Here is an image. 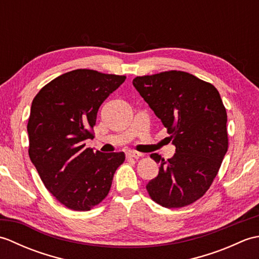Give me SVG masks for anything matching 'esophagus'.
I'll return each instance as SVG.
<instances>
[{"instance_id": "1", "label": "esophagus", "mask_w": 259, "mask_h": 259, "mask_svg": "<svg viewBox=\"0 0 259 259\" xmlns=\"http://www.w3.org/2000/svg\"><path fill=\"white\" fill-rule=\"evenodd\" d=\"M125 155L128 158H139L142 156V153L138 152V151H135V150H128L125 152Z\"/></svg>"}]
</instances>
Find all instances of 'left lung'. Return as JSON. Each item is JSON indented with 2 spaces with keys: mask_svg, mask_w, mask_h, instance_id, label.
I'll return each instance as SVG.
<instances>
[{
  "mask_svg": "<svg viewBox=\"0 0 259 259\" xmlns=\"http://www.w3.org/2000/svg\"><path fill=\"white\" fill-rule=\"evenodd\" d=\"M134 87L166 126L176 146L172 158L158 153L159 174L146 186L166 208L188 206L211 186L228 149L227 112L211 83L184 71L137 76Z\"/></svg>",
  "mask_w": 259,
  "mask_h": 259,
  "instance_id": "left-lung-1",
  "label": "left lung"
}]
</instances>
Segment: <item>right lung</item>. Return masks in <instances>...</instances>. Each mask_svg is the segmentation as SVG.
I'll return each instance as SVG.
<instances>
[{
    "label": "right lung",
    "instance_id": "right-lung-1",
    "mask_svg": "<svg viewBox=\"0 0 259 259\" xmlns=\"http://www.w3.org/2000/svg\"><path fill=\"white\" fill-rule=\"evenodd\" d=\"M124 75L78 69L49 82L33 99L27 122L29 156L46 188L57 200L87 211L109 194L124 152L85 148L102 102Z\"/></svg>",
    "mask_w": 259,
    "mask_h": 259
}]
</instances>
